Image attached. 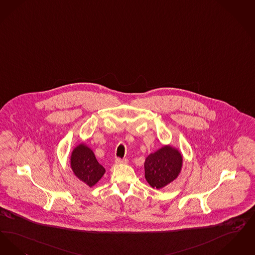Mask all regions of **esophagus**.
Segmentation results:
<instances>
[{"label": "esophagus", "instance_id": "esophagus-1", "mask_svg": "<svg viewBox=\"0 0 255 255\" xmlns=\"http://www.w3.org/2000/svg\"><path fill=\"white\" fill-rule=\"evenodd\" d=\"M128 163V159H126V158H116V160H115V164H127Z\"/></svg>", "mask_w": 255, "mask_h": 255}]
</instances>
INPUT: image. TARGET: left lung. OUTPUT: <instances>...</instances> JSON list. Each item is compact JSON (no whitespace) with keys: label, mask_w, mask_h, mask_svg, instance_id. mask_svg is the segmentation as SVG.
<instances>
[{"label":"left lung","mask_w":255,"mask_h":255,"mask_svg":"<svg viewBox=\"0 0 255 255\" xmlns=\"http://www.w3.org/2000/svg\"><path fill=\"white\" fill-rule=\"evenodd\" d=\"M182 163L183 158L177 149L165 145L146 157L144 177L152 188H164L177 178Z\"/></svg>","instance_id":"obj_1"}]
</instances>
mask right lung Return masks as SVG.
<instances>
[{
    "label": "right lung",
    "mask_w": 255,
    "mask_h": 255,
    "mask_svg": "<svg viewBox=\"0 0 255 255\" xmlns=\"http://www.w3.org/2000/svg\"><path fill=\"white\" fill-rule=\"evenodd\" d=\"M70 165L74 174L89 187L94 186L106 172L104 166H101L96 160L92 150L83 144L74 148L71 154Z\"/></svg>",
    "instance_id": "right-lung-1"
}]
</instances>
